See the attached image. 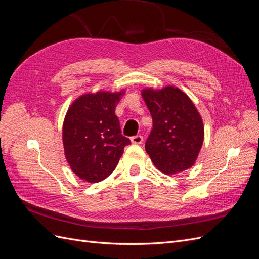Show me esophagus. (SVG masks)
Wrapping results in <instances>:
<instances>
[{
    "label": "esophagus",
    "mask_w": 259,
    "mask_h": 259,
    "mask_svg": "<svg viewBox=\"0 0 259 259\" xmlns=\"http://www.w3.org/2000/svg\"><path fill=\"white\" fill-rule=\"evenodd\" d=\"M131 142L133 144H135V145H140V144H143V142H144V137L142 135L133 136V137H131Z\"/></svg>",
    "instance_id": "obj_1"
}]
</instances>
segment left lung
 Returning <instances> with one entry per match:
<instances>
[{"mask_svg":"<svg viewBox=\"0 0 259 259\" xmlns=\"http://www.w3.org/2000/svg\"><path fill=\"white\" fill-rule=\"evenodd\" d=\"M143 98L152 116L145 148L159 170L173 175L191 167L204 139V126L193 103L174 86L147 89Z\"/></svg>","mask_w":259,"mask_h":259,"instance_id":"left-lung-1","label":"left lung"}]
</instances>
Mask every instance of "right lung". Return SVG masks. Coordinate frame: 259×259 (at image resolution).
<instances>
[{
    "label": "right lung",
    "instance_id": "add662e5",
    "mask_svg": "<svg viewBox=\"0 0 259 259\" xmlns=\"http://www.w3.org/2000/svg\"><path fill=\"white\" fill-rule=\"evenodd\" d=\"M123 92H97L70 106L62 126L65 155L81 179L98 183L116 167L131 140L121 134L115 108Z\"/></svg>",
    "mask_w": 259,
    "mask_h": 259
}]
</instances>
